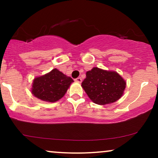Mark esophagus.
<instances>
[{"label":"esophagus","mask_w":158,"mask_h":158,"mask_svg":"<svg viewBox=\"0 0 158 158\" xmlns=\"http://www.w3.org/2000/svg\"><path fill=\"white\" fill-rule=\"evenodd\" d=\"M75 81H77V82H79V83H81V77H78L77 79H75Z\"/></svg>","instance_id":"1"}]
</instances>
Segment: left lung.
Masks as SVG:
<instances>
[{"mask_svg": "<svg viewBox=\"0 0 158 158\" xmlns=\"http://www.w3.org/2000/svg\"><path fill=\"white\" fill-rule=\"evenodd\" d=\"M126 82L115 71L94 68L86 73L81 87L94 103L101 106L117 101L123 96Z\"/></svg>", "mask_w": 158, "mask_h": 158, "instance_id": "left-lung-1", "label": "left lung"}]
</instances>
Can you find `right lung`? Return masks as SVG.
I'll return each instance as SVG.
<instances>
[{"instance_id":"obj_1","label":"right lung","mask_w":158,"mask_h":158,"mask_svg":"<svg viewBox=\"0 0 158 158\" xmlns=\"http://www.w3.org/2000/svg\"><path fill=\"white\" fill-rule=\"evenodd\" d=\"M73 80L57 69L36 77L32 82V94L41 100L55 102L64 97Z\"/></svg>"}]
</instances>
